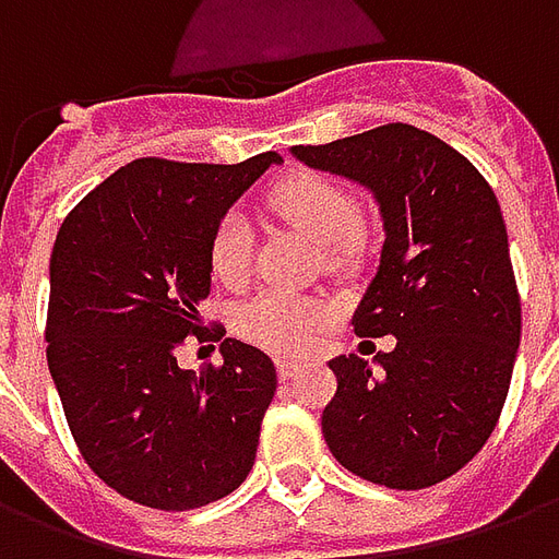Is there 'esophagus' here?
<instances>
[{
    "label": "esophagus",
    "mask_w": 559,
    "mask_h": 559,
    "mask_svg": "<svg viewBox=\"0 0 559 559\" xmlns=\"http://www.w3.org/2000/svg\"><path fill=\"white\" fill-rule=\"evenodd\" d=\"M302 365L299 362H293V359H278V374L281 380H293L296 377V371H299Z\"/></svg>",
    "instance_id": "1"
}]
</instances>
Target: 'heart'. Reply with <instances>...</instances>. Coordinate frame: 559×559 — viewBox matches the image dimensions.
Instances as JSON below:
<instances>
[{
  "mask_svg": "<svg viewBox=\"0 0 559 559\" xmlns=\"http://www.w3.org/2000/svg\"><path fill=\"white\" fill-rule=\"evenodd\" d=\"M269 203L281 218L296 224L320 248H341L359 230V203L329 176L299 173L281 182ZM251 224L242 212H227L209 242V269L224 287H242L251 272ZM326 320L323 305L296 293L266 290L236 311V332L257 347L275 353H299L311 347Z\"/></svg>",
  "mask_w": 559,
  "mask_h": 559,
  "instance_id": "1",
  "label": "heart"
}]
</instances>
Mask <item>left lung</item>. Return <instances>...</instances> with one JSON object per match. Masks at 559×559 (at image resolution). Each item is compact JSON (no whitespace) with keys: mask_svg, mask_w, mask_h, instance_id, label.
<instances>
[{"mask_svg":"<svg viewBox=\"0 0 559 559\" xmlns=\"http://www.w3.org/2000/svg\"><path fill=\"white\" fill-rule=\"evenodd\" d=\"M290 152L368 188L386 233L353 329L395 335V350L377 353V368L356 353L329 362L338 377L323 411L329 452L399 491L449 479L491 437L521 341L491 185L449 143L404 122Z\"/></svg>","mask_w":559,"mask_h":559,"instance_id":"8db88e82","label":"left lung"}]
</instances>
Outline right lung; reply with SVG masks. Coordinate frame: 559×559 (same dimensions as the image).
Wrapping results in <instances>:
<instances>
[{"mask_svg": "<svg viewBox=\"0 0 559 559\" xmlns=\"http://www.w3.org/2000/svg\"><path fill=\"white\" fill-rule=\"evenodd\" d=\"M281 164L138 158L68 212L50 254L47 365L92 473L148 509L185 512L236 491L278 389L266 353L224 338L221 368L185 371L188 335L212 338L200 302L227 209ZM221 338V335H218Z\"/></svg>", "mask_w": 559, "mask_h": 559, "instance_id": "1", "label": "right lung"}]
</instances>
